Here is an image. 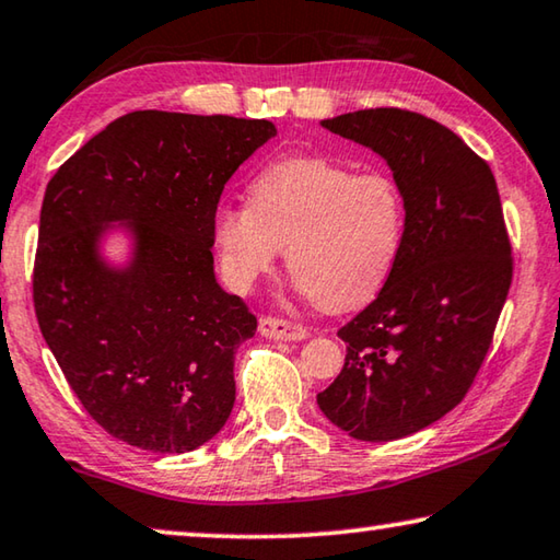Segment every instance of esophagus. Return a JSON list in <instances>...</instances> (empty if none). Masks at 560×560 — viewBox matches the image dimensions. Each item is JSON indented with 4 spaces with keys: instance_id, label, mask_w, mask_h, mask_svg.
Here are the masks:
<instances>
[{
    "instance_id": "34e87169",
    "label": "esophagus",
    "mask_w": 560,
    "mask_h": 560,
    "mask_svg": "<svg viewBox=\"0 0 560 560\" xmlns=\"http://www.w3.org/2000/svg\"><path fill=\"white\" fill-rule=\"evenodd\" d=\"M260 335L268 337V340H282V342H300L307 337V329L300 323H292L285 317H260Z\"/></svg>"
}]
</instances>
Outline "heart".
I'll list each match as a JSON object with an SVG mask.
<instances>
[{"label":"heart","mask_w":560,"mask_h":560,"mask_svg":"<svg viewBox=\"0 0 560 560\" xmlns=\"http://www.w3.org/2000/svg\"><path fill=\"white\" fill-rule=\"evenodd\" d=\"M407 228V194L394 173L357 171L327 155H285L255 173L247 206L215 208L213 250L225 285L247 292L285 245L302 292L345 313L387 285Z\"/></svg>","instance_id":"1"}]
</instances>
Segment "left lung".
I'll return each mask as SVG.
<instances>
[{"label": "left lung", "instance_id": "1", "mask_svg": "<svg viewBox=\"0 0 560 560\" xmlns=\"http://www.w3.org/2000/svg\"><path fill=\"white\" fill-rule=\"evenodd\" d=\"M377 151L407 194L397 270L340 327L347 360L317 405L360 442H392L452 411L471 389L506 302L513 255L489 163L459 136L407 108L323 121Z\"/></svg>", "mask_w": 560, "mask_h": 560}]
</instances>
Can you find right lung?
I'll use <instances>...</instances> for the list:
<instances>
[{
	"instance_id": "obj_1",
	"label": "right lung",
	"mask_w": 560,
	"mask_h": 560,
	"mask_svg": "<svg viewBox=\"0 0 560 560\" xmlns=\"http://www.w3.org/2000/svg\"><path fill=\"white\" fill-rule=\"evenodd\" d=\"M272 136L265 118L131 112L49 180L36 323L86 415L126 444L183 454L231 417L235 350L258 319L215 282L213 213L237 166ZM112 219H131L137 233L121 273L95 255Z\"/></svg>"
}]
</instances>
